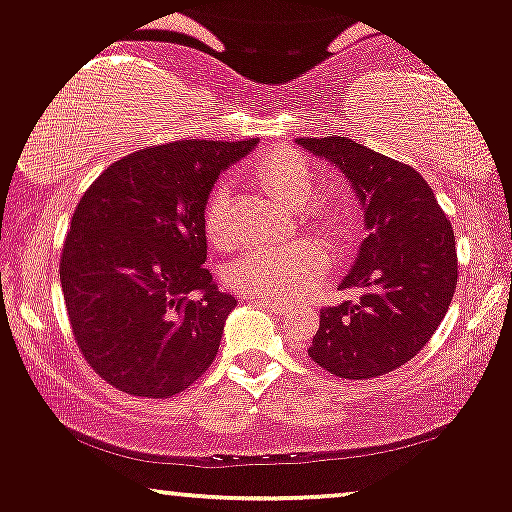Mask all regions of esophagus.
<instances>
[{
	"label": "esophagus",
	"mask_w": 512,
	"mask_h": 512,
	"mask_svg": "<svg viewBox=\"0 0 512 512\" xmlns=\"http://www.w3.org/2000/svg\"><path fill=\"white\" fill-rule=\"evenodd\" d=\"M250 300H255L257 305H262V307H267V310H272L274 315H286V310H288L286 303H279V300H272V298H250Z\"/></svg>",
	"instance_id": "obj_1"
}]
</instances>
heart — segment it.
<instances>
[{
  "instance_id": "heart-1",
  "label": "heart",
  "mask_w": 512,
  "mask_h": 512,
  "mask_svg": "<svg viewBox=\"0 0 512 512\" xmlns=\"http://www.w3.org/2000/svg\"><path fill=\"white\" fill-rule=\"evenodd\" d=\"M248 174L269 195L288 209H298L303 224L319 236L343 243L355 231V209L346 197H315L317 174L310 159L293 147H269L248 164ZM231 186L217 181L207 193L202 209V226L209 243L229 245ZM326 255L315 240H291L283 245H260L233 260L226 269V281L240 293L260 298H295L322 281Z\"/></svg>"
}]
</instances>
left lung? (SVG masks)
Wrapping results in <instances>:
<instances>
[{
  "mask_svg": "<svg viewBox=\"0 0 512 512\" xmlns=\"http://www.w3.org/2000/svg\"><path fill=\"white\" fill-rule=\"evenodd\" d=\"M343 171L365 212L367 238L341 281L355 300L324 307L307 355L341 379L405 365L439 329L458 283L455 236L415 169L341 135L298 138Z\"/></svg>",
  "mask_w": 512,
  "mask_h": 512,
  "instance_id": "left-lung-1",
  "label": "left lung"
}]
</instances>
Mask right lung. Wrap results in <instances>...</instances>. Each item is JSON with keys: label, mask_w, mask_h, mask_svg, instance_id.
<instances>
[{"label": "right lung", "mask_w": 512, "mask_h": 512, "mask_svg": "<svg viewBox=\"0 0 512 512\" xmlns=\"http://www.w3.org/2000/svg\"><path fill=\"white\" fill-rule=\"evenodd\" d=\"M238 143L176 140L119 159L80 197L59 276L76 343L114 389L169 398L207 372L236 298L205 269L202 209Z\"/></svg>", "instance_id": "1"}]
</instances>
